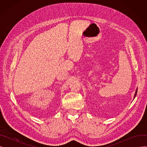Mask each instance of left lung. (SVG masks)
Segmentation results:
<instances>
[{
  "label": "left lung",
  "instance_id": "left-lung-1",
  "mask_svg": "<svg viewBox=\"0 0 147 147\" xmlns=\"http://www.w3.org/2000/svg\"><path fill=\"white\" fill-rule=\"evenodd\" d=\"M137 92H138V89H136V91H135V95H134V98L136 97V95L137 94Z\"/></svg>",
  "mask_w": 147,
  "mask_h": 147
}]
</instances>
